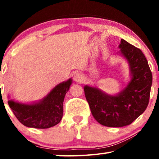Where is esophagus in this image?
<instances>
[{
	"mask_svg": "<svg viewBox=\"0 0 159 159\" xmlns=\"http://www.w3.org/2000/svg\"><path fill=\"white\" fill-rule=\"evenodd\" d=\"M74 79H75V81L80 82L82 79H83V75H82L80 71H77V72H75V75H74Z\"/></svg>",
	"mask_w": 159,
	"mask_h": 159,
	"instance_id": "34e87169",
	"label": "esophagus"
}]
</instances>
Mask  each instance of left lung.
<instances>
[{
	"mask_svg": "<svg viewBox=\"0 0 159 159\" xmlns=\"http://www.w3.org/2000/svg\"><path fill=\"white\" fill-rule=\"evenodd\" d=\"M119 53L129 66L131 80L120 93L106 94L98 88L84 87L91 113L98 122L110 127L129 125L146 109L152 85V73L140 49L121 39Z\"/></svg>",
	"mask_w": 159,
	"mask_h": 159,
	"instance_id": "left-lung-1",
	"label": "left lung"
}]
</instances>
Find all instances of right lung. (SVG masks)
Instances as JSON below:
<instances>
[{
	"label": "right lung",
	"instance_id": "right-lung-1",
	"mask_svg": "<svg viewBox=\"0 0 159 159\" xmlns=\"http://www.w3.org/2000/svg\"><path fill=\"white\" fill-rule=\"evenodd\" d=\"M72 80L57 84L48 94L38 102L21 103L9 100L11 109L17 119L27 127L47 129L58 125L63 116V103Z\"/></svg>",
	"mask_w": 159,
	"mask_h": 159
}]
</instances>
